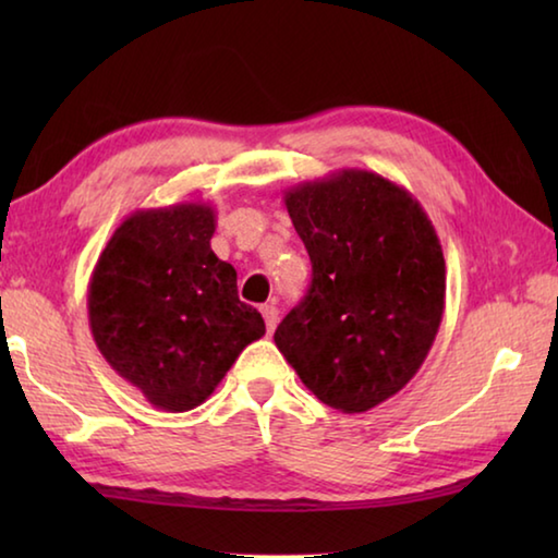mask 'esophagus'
<instances>
[{
    "instance_id": "34e87169",
    "label": "esophagus",
    "mask_w": 558,
    "mask_h": 558,
    "mask_svg": "<svg viewBox=\"0 0 558 558\" xmlns=\"http://www.w3.org/2000/svg\"><path fill=\"white\" fill-rule=\"evenodd\" d=\"M260 315H263V319H266L268 332H272V329H276V325H278V307L276 305H263Z\"/></svg>"
}]
</instances>
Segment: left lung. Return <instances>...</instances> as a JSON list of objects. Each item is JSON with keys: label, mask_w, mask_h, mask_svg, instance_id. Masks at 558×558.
Segmentation results:
<instances>
[{"label": "left lung", "mask_w": 558, "mask_h": 558, "mask_svg": "<svg viewBox=\"0 0 558 558\" xmlns=\"http://www.w3.org/2000/svg\"><path fill=\"white\" fill-rule=\"evenodd\" d=\"M313 260V286L276 329V347L319 401L364 413L426 362L446 310V258L409 189L337 169L286 192Z\"/></svg>", "instance_id": "left-lung-1"}]
</instances>
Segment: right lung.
<instances>
[{"label": "right lung", "instance_id": "add662e5", "mask_svg": "<svg viewBox=\"0 0 558 558\" xmlns=\"http://www.w3.org/2000/svg\"><path fill=\"white\" fill-rule=\"evenodd\" d=\"M214 206L137 209L110 235L88 282V323L120 379L169 413L202 405L251 342L266 335L216 258Z\"/></svg>", "mask_w": 558, "mask_h": 558}]
</instances>
